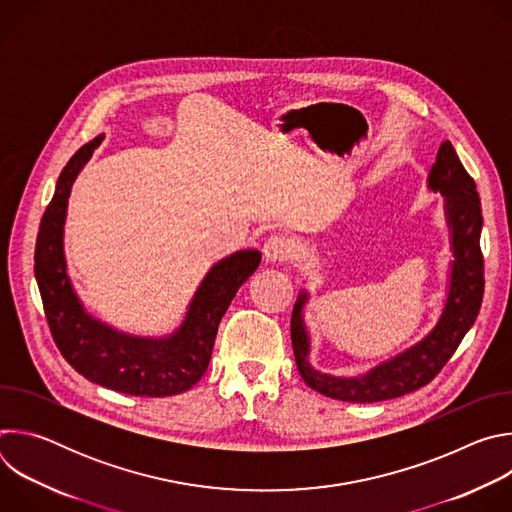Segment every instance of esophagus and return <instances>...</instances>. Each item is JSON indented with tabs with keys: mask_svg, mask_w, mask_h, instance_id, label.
Returning <instances> with one entry per match:
<instances>
[{
	"mask_svg": "<svg viewBox=\"0 0 512 512\" xmlns=\"http://www.w3.org/2000/svg\"><path fill=\"white\" fill-rule=\"evenodd\" d=\"M291 255L289 239L281 235H273L263 245V257L267 263H283Z\"/></svg>",
	"mask_w": 512,
	"mask_h": 512,
	"instance_id": "34e87169",
	"label": "esophagus"
}]
</instances>
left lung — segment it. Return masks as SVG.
<instances>
[{"label": "left lung", "instance_id": "obj_1", "mask_svg": "<svg viewBox=\"0 0 512 512\" xmlns=\"http://www.w3.org/2000/svg\"><path fill=\"white\" fill-rule=\"evenodd\" d=\"M427 188L444 196L446 223L454 261L448 296L437 324L413 346L383 360L358 377H334L310 364V334L304 322L308 291H300L291 314V344L306 385L330 399L377 403L425 387L452 358L462 338L474 326L484 296V259L480 251L482 208L474 180L462 166L454 145L444 141L427 176Z\"/></svg>", "mask_w": 512, "mask_h": 512}]
</instances>
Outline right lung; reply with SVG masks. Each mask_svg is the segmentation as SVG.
Wrapping results in <instances>:
<instances>
[{"label":"right lung","mask_w":512,"mask_h":512,"mask_svg":"<svg viewBox=\"0 0 512 512\" xmlns=\"http://www.w3.org/2000/svg\"><path fill=\"white\" fill-rule=\"evenodd\" d=\"M105 135L68 160L42 216L34 271L52 338L85 379L135 397H170L188 391L208 369L218 324L237 289L261 263L257 249L237 251L210 267L188 304L182 324L168 336H133L93 318L72 289L64 259L68 196Z\"/></svg>","instance_id":"add662e5"}]
</instances>
